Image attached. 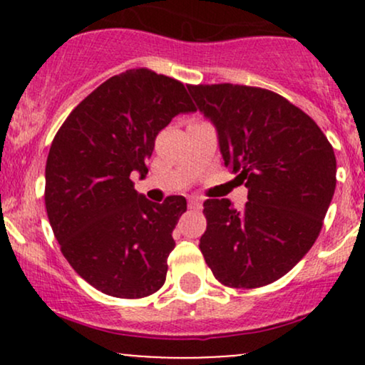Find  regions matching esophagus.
Returning a JSON list of instances; mask_svg holds the SVG:
<instances>
[{
  "label": "esophagus",
  "instance_id": "1",
  "mask_svg": "<svg viewBox=\"0 0 365 365\" xmlns=\"http://www.w3.org/2000/svg\"><path fill=\"white\" fill-rule=\"evenodd\" d=\"M200 206H202V200L199 197H190L188 199V207L190 209H200Z\"/></svg>",
  "mask_w": 365,
  "mask_h": 365
}]
</instances>
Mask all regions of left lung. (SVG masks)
Here are the masks:
<instances>
[{"mask_svg":"<svg viewBox=\"0 0 365 365\" xmlns=\"http://www.w3.org/2000/svg\"><path fill=\"white\" fill-rule=\"evenodd\" d=\"M215 123L225 165L249 188L244 207L207 199L199 249L221 284L259 288L284 276L319 237L336 187V158L307 113L238 83L187 86Z\"/></svg>","mask_w":365,"mask_h":365,"instance_id":"8db88e82","label":"left lung"}]
</instances>
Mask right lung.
<instances>
[{
  "mask_svg": "<svg viewBox=\"0 0 365 365\" xmlns=\"http://www.w3.org/2000/svg\"><path fill=\"white\" fill-rule=\"evenodd\" d=\"M195 111L185 86L149 68L115 75L63 121L46 161L44 202L61 254L96 290L144 299L166 282L183 195L150 202L132 177L148 175L158 133Z\"/></svg>",
  "mask_w": 365,
  "mask_h": 365,
  "instance_id": "right-lung-1",
  "label": "right lung"
}]
</instances>
